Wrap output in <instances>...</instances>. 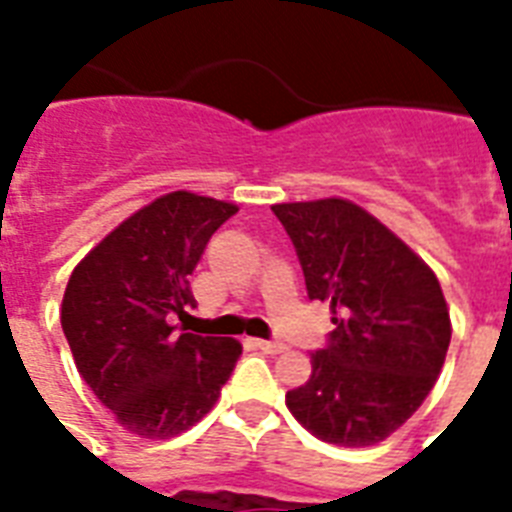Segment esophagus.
<instances>
[{
	"label": "esophagus",
	"mask_w": 512,
	"mask_h": 512,
	"mask_svg": "<svg viewBox=\"0 0 512 512\" xmlns=\"http://www.w3.org/2000/svg\"><path fill=\"white\" fill-rule=\"evenodd\" d=\"M255 345L263 350V353H268V356H276V353H284V350H287L284 342H276V340H257Z\"/></svg>",
	"instance_id": "1"
}]
</instances>
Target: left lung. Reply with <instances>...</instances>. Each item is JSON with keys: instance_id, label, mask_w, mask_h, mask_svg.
I'll list each match as a JSON object with an SVG mask.
<instances>
[{"instance_id": "obj_1", "label": "left lung", "mask_w": 512, "mask_h": 512, "mask_svg": "<svg viewBox=\"0 0 512 512\" xmlns=\"http://www.w3.org/2000/svg\"><path fill=\"white\" fill-rule=\"evenodd\" d=\"M271 209L295 244L308 297L327 300L335 324L308 382L287 393L289 412L327 444H380L420 409L444 366L452 319L436 273L348 199Z\"/></svg>"}]
</instances>
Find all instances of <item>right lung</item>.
Returning <instances> with one entry per match:
<instances>
[{
	"label": "right lung",
	"instance_id": "1",
	"mask_svg": "<svg viewBox=\"0 0 512 512\" xmlns=\"http://www.w3.org/2000/svg\"><path fill=\"white\" fill-rule=\"evenodd\" d=\"M239 207L172 191L116 225L68 279L60 324L74 364L132 436H180L217 404L241 342L177 332L193 305L188 276Z\"/></svg>",
	"mask_w": 512,
	"mask_h": 512
}]
</instances>
